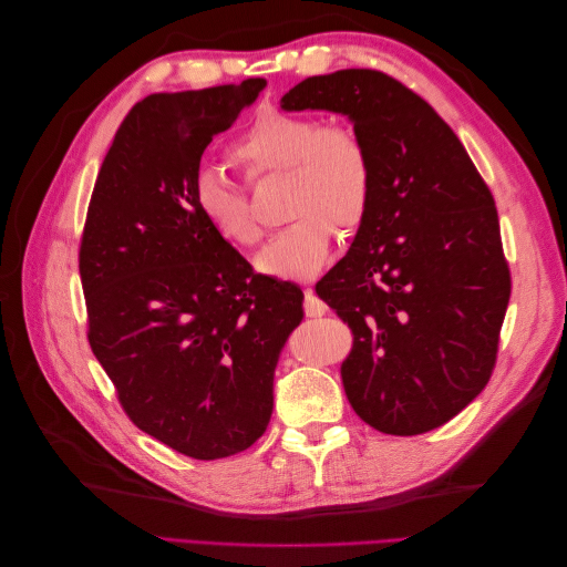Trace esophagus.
I'll return each instance as SVG.
<instances>
[{
  "instance_id": "obj_1",
  "label": "esophagus",
  "mask_w": 567,
  "mask_h": 567,
  "mask_svg": "<svg viewBox=\"0 0 567 567\" xmlns=\"http://www.w3.org/2000/svg\"><path fill=\"white\" fill-rule=\"evenodd\" d=\"M302 310H305L307 317H323L326 310H329V307L323 305V300L317 298V293H315L312 288H305V305H302Z\"/></svg>"
}]
</instances>
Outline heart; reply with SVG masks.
I'll list each match as a JSON object with an SVG mask.
<instances>
[{
  "label": "heart",
  "instance_id": "obj_1",
  "mask_svg": "<svg viewBox=\"0 0 567 567\" xmlns=\"http://www.w3.org/2000/svg\"><path fill=\"white\" fill-rule=\"evenodd\" d=\"M229 153L248 179L286 173L290 221L257 252L255 267L262 274L312 279L329 260L336 227L352 234L364 225L373 198V163L352 127L267 109L250 120ZM192 198L200 219L227 244L250 248L260 241L262 231L244 188L221 169L198 167Z\"/></svg>",
  "mask_w": 567,
  "mask_h": 567
}]
</instances>
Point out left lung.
Instances as JSON below:
<instances>
[{
	"label": "left lung",
	"instance_id": "left-lung-1",
	"mask_svg": "<svg viewBox=\"0 0 567 567\" xmlns=\"http://www.w3.org/2000/svg\"><path fill=\"white\" fill-rule=\"evenodd\" d=\"M281 109L348 115L371 153L369 215L317 281L354 336L348 400L385 435L435 431L483 392L499 352L511 271L489 186L452 127L381 71L307 78Z\"/></svg>",
	"mask_w": 567,
	"mask_h": 567
}]
</instances>
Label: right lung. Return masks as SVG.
<instances>
[{
    "label": "right lung",
    "instance_id": "right-lung-1",
    "mask_svg": "<svg viewBox=\"0 0 567 567\" xmlns=\"http://www.w3.org/2000/svg\"><path fill=\"white\" fill-rule=\"evenodd\" d=\"M267 80L151 94L120 123L80 241L87 340L140 431L215 461L267 431L302 290L257 274L196 213L192 179Z\"/></svg>",
    "mask_w": 567,
    "mask_h": 567
}]
</instances>
